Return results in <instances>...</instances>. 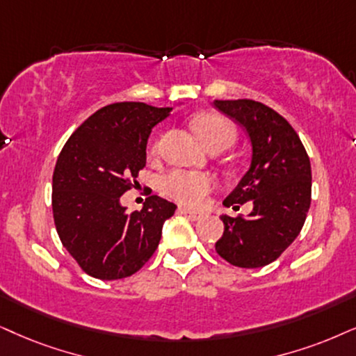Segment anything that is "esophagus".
<instances>
[{"mask_svg": "<svg viewBox=\"0 0 356 356\" xmlns=\"http://www.w3.org/2000/svg\"><path fill=\"white\" fill-rule=\"evenodd\" d=\"M179 213L184 215V217H187L188 220H193V222H195V220H200L202 218L200 211H195V210H191V209H184V207H181V209H179Z\"/></svg>", "mask_w": 356, "mask_h": 356, "instance_id": "34e87169", "label": "esophagus"}]
</instances>
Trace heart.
<instances>
[{"mask_svg": "<svg viewBox=\"0 0 356 356\" xmlns=\"http://www.w3.org/2000/svg\"><path fill=\"white\" fill-rule=\"evenodd\" d=\"M197 136L207 149L215 146L228 147L233 145L236 138L235 126L223 116L215 113H202L193 120ZM157 138L151 139L149 152H157ZM217 186L213 175L205 172H195V170H172L161 179V191L165 195L172 197L184 205H200L205 200L207 193Z\"/></svg>", "mask_w": 356, "mask_h": 356, "instance_id": "1", "label": "heart"}]
</instances>
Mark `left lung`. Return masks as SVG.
<instances>
[{"instance_id": "obj_1", "label": "left lung", "mask_w": 356, "mask_h": 356, "mask_svg": "<svg viewBox=\"0 0 356 356\" xmlns=\"http://www.w3.org/2000/svg\"><path fill=\"white\" fill-rule=\"evenodd\" d=\"M213 106L240 123L251 141L250 168L223 205L253 200L246 218L220 217L225 232L215 251L233 266L263 268L302 230L312 192L309 156L294 128L273 108L254 100H213Z\"/></svg>"}]
</instances>
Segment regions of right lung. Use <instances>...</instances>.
<instances>
[{
  "label": "right lung",
  "instance_id": "obj_1",
  "mask_svg": "<svg viewBox=\"0 0 356 356\" xmlns=\"http://www.w3.org/2000/svg\"><path fill=\"white\" fill-rule=\"evenodd\" d=\"M172 106L139 102L103 106L75 129L52 177L54 222L64 248L90 276L115 281L139 271L154 254L175 207L157 195L129 213L121 195L138 186L152 128ZM151 192V191H149Z\"/></svg>",
  "mask_w": 356,
  "mask_h": 356
}]
</instances>
